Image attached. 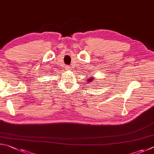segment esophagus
<instances>
[{"mask_svg":"<svg viewBox=\"0 0 154 154\" xmlns=\"http://www.w3.org/2000/svg\"><path fill=\"white\" fill-rule=\"evenodd\" d=\"M66 69H67V70H69L70 69H71V67H69V66H66Z\"/></svg>","mask_w":154,"mask_h":154,"instance_id":"1","label":"esophagus"}]
</instances>
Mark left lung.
<instances>
[{
    "instance_id": "1",
    "label": "left lung",
    "mask_w": 154,
    "mask_h": 154,
    "mask_svg": "<svg viewBox=\"0 0 154 154\" xmlns=\"http://www.w3.org/2000/svg\"><path fill=\"white\" fill-rule=\"evenodd\" d=\"M92 80H93V78H91V79H89L88 80V82H90L92 81Z\"/></svg>"
}]
</instances>
